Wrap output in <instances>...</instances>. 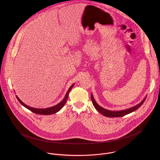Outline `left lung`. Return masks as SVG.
I'll use <instances>...</instances> for the list:
<instances>
[{
  "instance_id": "obj_1",
  "label": "left lung",
  "mask_w": 160,
  "mask_h": 160,
  "mask_svg": "<svg viewBox=\"0 0 160 160\" xmlns=\"http://www.w3.org/2000/svg\"><path fill=\"white\" fill-rule=\"evenodd\" d=\"M147 96L145 97V98L136 105L126 109V110H119V111H115V110H109L107 109H105L102 107H100L95 100L92 93H91V100L92 101V103L93 105L94 106L95 108L101 114L107 117H110V118H114V117H121V116H124L126 114H129L133 112H135L136 110H137L138 108L140 107V106L143 103V102H145V99H146Z\"/></svg>"
}]
</instances>
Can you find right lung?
Segmentation results:
<instances>
[{"instance_id": "add662e5", "label": "right lung", "mask_w": 160, "mask_h": 160, "mask_svg": "<svg viewBox=\"0 0 160 160\" xmlns=\"http://www.w3.org/2000/svg\"><path fill=\"white\" fill-rule=\"evenodd\" d=\"M74 83L72 84L70 86V88H69L68 91L66 93V95H65V97L63 98V99L60 103H58V104L55 105V106H53V107H48V108H36L31 107L24 104L23 102L18 98V97L17 95H16V97H17L18 100L19 101V102L23 105V107H24L25 108H26L27 109H28L29 110L31 111L32 112H33L34 113L43 114V115H49V114H54V113H56L57 112H59L64 107V105H65V103H66V102L67 101V99L68 98L69 93L70 91L71 90V89L72 88V87L74 86Z\"/></svg>"}]
</instances>
